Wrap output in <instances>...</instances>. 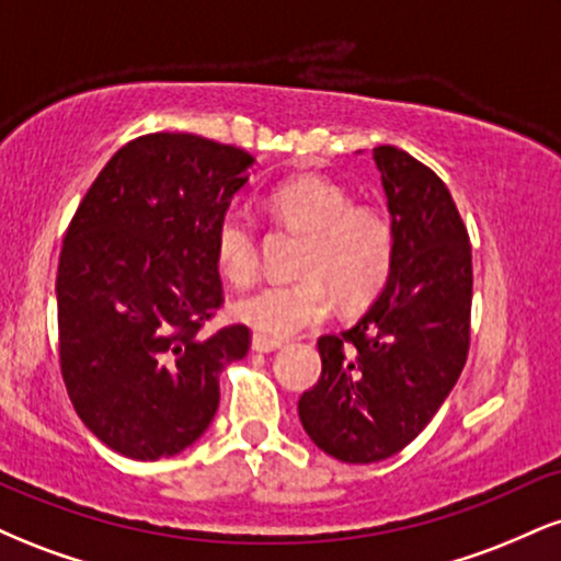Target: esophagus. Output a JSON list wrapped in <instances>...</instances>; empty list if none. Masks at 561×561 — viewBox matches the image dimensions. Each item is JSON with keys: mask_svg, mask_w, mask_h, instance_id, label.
Here are the masks:
<instances>
[{"mask_svg": "<svg viewBox=\"0 0 561 561\" xmlns=\"http://www.w3.org/2000/svg\"><path fill=\"white\" fill-rule=\"evenodd\" d=\"M276 347H282V340L266 337V334H253V351L255 353H272Z\"/></svg>", "mask_w": 561, "mask_h": 561, "instance_id": "esophagus-1", "label": "esophagus"}]
</instances>
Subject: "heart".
Segmentation results:
<instances>
[{"mask_svg":"<svg viewBox=\"0 0 561 561\" xmlns=\"http://www.w3.org/2000/svg\"><path fill=\"white\" fill-rule=\"evenodd\" d=\"M276 221L306 234L298 282H274L242 295L231 306L237 321L266 337L319 324L332 311V289L347 302L369 300L382 289L396 259L390 221L371 205H353L343 184L324 176H298L268 195ZM216 266L231 285H248L259 272V234L242 214H227L216 227Z\"/></svg>","mask_w":561,"mask_h":561,"instance_id":"b5f03b06","label":"heart"}]
</instances>
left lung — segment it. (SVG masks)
I'll return each instance as SVG.
<instances>
[{"mask_svg": "<svg viewBox=\"0 0 561 561\" xmlns=\"http://www.w3.org/2000/svg\"><path fill=\"white\" fill-rule=\"evenodd\" d=\"M392 216L388 287L351 330L319 337L321 377L298 401L311 440L347 465L409 446L469 353L472 244L448 186L392 145L375 147Z\"/></svg>", "mask_w": 561, "mask_h": 561, "instance_id": "obj_1", "label": "left lung"}]
</instances>
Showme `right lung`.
<instances>
[{"label": "right lung", "mask_w": 561, "mask_h": 561, "mask_svg": "<svg viewBox=\"0 0 561 561\" xmlns=\"http://www.w3.org/2000/svg\"><path fill=\"white\" fill-rule=\"evenodd\" d=\"M253 156L197 134L121 147L70 218L57 266L60 371L76 414L115 454L158 461L197 440L218 375L250 330H199L224 306L216 227Z\"/></svg>", "instance_id": "obj_1"}]
</instances>
